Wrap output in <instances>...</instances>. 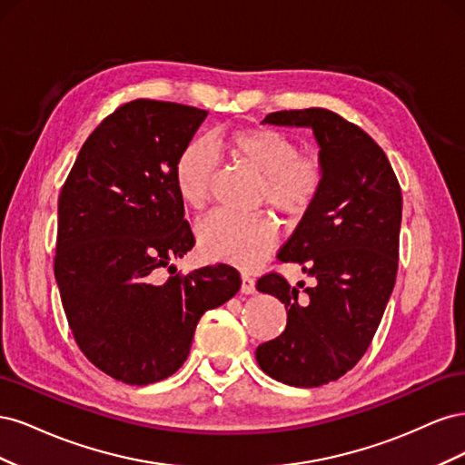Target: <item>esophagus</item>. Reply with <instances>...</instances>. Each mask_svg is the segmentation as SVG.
<instances>
[{
	"mask_svg": "<svg viewBox=\"0 0 465 465\" xmlns=\"http://www.w3.org/2000/svg\"><path fill=\"white\" fill-rule=\"evenodd\" d=\"M241 291H242L244 294H254V292H256L254 279L248 277V275H242V287H241Z\"/></svg>",
	"mask_w": 465,
	"mask_h": 465,
	"instance_id": "obj_1",
	"label": "esophagus"
}]
</instances>
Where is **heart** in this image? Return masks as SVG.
Masks as SVG:
<instances>
[{"mask_svg": "<svg viewBox=\"0 0 465 465\" xmlns=\"http://www.w3.org/2000/svg\"><path fill=\"white\" fill-rule=\"evenodd\" d=\"M232 159L262 176L260 203L272 205L281 217L297 219L312 207L323 186V166L301 154L299 145L272 128L234 130L224 137ZM219 159L209 142L195 139L180 151L174 164V184L180 200L202 209L217 173ZM198 244L207 260L227 262L252 270L277 241V229L265 213L234 215L215 211L198 223Z\"/></svg>", "mask_w": 465, "mask_h": 465, "instance_id": "obj_1", "label": "heart"}]
</instances>
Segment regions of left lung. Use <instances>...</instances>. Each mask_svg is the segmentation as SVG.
<instances>
[{
    "label": "left lung",
    "instance_id": "left-lung-1",
    "mask_svg": "<svg viewBox=\"0 0 465 465\" xmlns=\"http://www.w3.org/2000/svg\"><path fill=\"white\" fill-rule=\"evenodd\" d=\"M263 124L312 130L323 186L277 254L316 285L301 294L279 273L258 281L285 304L287 326L256 361L279 382L314 388L353 369L382 320L398 273L401 190L374 139L331 110H281Z\"/></svg>",
    "mask_w": 465,
    "mask_h": 465
}]
</instances>
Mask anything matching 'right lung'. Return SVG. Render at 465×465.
<instances>
[{
  "instance_id": "right-lung-1",
  "label": "right lung",
  "mask_w": 465,
  "mask_h": 465,
  "mask_svg": "<svg viewBox=\"0 0 465 465\" xmlns=\"http://www.w3.org/2000/svg\"><path fill=\"white\" fill-rule=\"evenodd\" d=\"M207 112L137 98L83 143L58 200L54 275L69 328L96 369L132 386L173 376L202 314L232 299L227 263L186 275L171 263L195 244L174 164ZM173 275L163 284L156 273Z\"/></svg>"
}]
</instances>
